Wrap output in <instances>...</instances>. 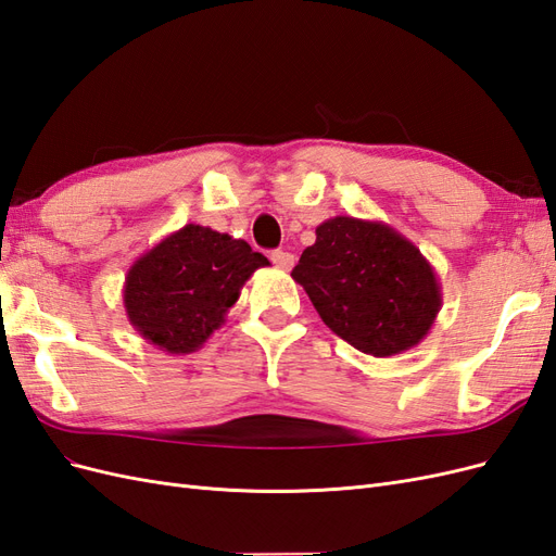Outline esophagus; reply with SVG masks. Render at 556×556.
<instances>
[{
    "instance_id": "1",
    "label": "esophagus",
    "mask_w": 556,
    "mask_h": 556,
    "mask_svg": "<svg viewBox=\"0 0 556 556\" xmlns=\"http://www.w3.org/2000/svg\"><path fill=\"white\" fill-rule=\"evenodd\" d=\"M271 262L278 266V268H282V271H290V268L294 266V255L292 252H285V250H274L271 255Z\"/></svg>"
}]
</instances>
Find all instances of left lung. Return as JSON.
Returning <instances> with one entry per match:
<instances>
[{"label":"left lung","instance_id":"obj_1","mask_svg":"<svg viewBox=\"0 0 556 556\" xmlns=\"http://www.w3.org/2000/svg\"><path fill=\"white\" fill-rule=\"evenodd\" d=\"M292 278L323 323L364 355H401L429 333L443 294L433 266L394 227L336 215L315 229Z\"/></svg>","mask_w":556,"mask_h":556}]
</instances>
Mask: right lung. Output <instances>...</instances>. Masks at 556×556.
<instances>
[{
  "label": "right lung",
  "mask_w": 556,
  "mask_h": 556,
  "mask_svg": "<svg viewBox=\"0 0 556 556\" xmlns=\"http://www.w3.org/2000/svg\"><path fill=\"white\" fill-rule=\"evenodd\" d=\"M262 266L268 260L243 239L185 225L129 266L123 288L129 325L166 355H190L225 323Z\"/></svg>",
  "instance_id": "right-lung-1"
}]
</instances>
